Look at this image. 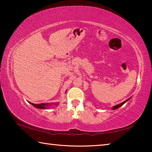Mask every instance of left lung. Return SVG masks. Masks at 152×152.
<instances>
[{"label":"left lung","instance_id":"8db88e82","mask_svg":"<svg viewBox=\"0 0 152 152\" xmlns=\"http://www.w3.org/2000/svg\"><path fill=\"white\" fill-rule=\"evenodd\" d=\"M129 99H127L126 100V101H125L124 102H121V103H120V104H117V105H115V106H114L113 107V110H115V109H118V108H119L120 107H121L122 105L123 104H125L126 102H127L128 100Z\"/></svg>","mask_w":152,"mask_h":152}]
</instances>
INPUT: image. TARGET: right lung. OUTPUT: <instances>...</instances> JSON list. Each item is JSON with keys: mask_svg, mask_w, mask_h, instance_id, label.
Listing matches in <instances>:
<instances>
[{"mask_svg": "<svg viewBox=\"0 0 152 152\" xmlns=\"http://www.w3.org/2000/svg\"><path fill=\"white\" fill-rule=\"evenodd\" d=\"M30 103H31V102H30ZM31 104L32 105H33V106H34L36 108H38V109H47L48 106H49V104H45V103H40V104L31 103Z\"/></svg>", "mask_w": 152, "mask_h": 152, "instance_id": "right-lung-1", "label": "right lung"}]
</instances>
